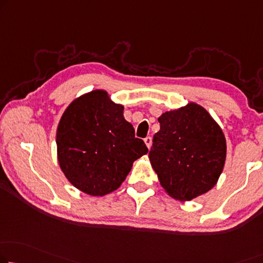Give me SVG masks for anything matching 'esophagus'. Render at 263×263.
I'll use <instances>...</instances> for the list:
<instances>
[{"label":"esophagus","mask_w":263,"mask_h":263,"mask_svg":"<svg viewBox=\"0 0 263 263\" xmlns=\"http://www.w3.org/2000/svg\"><path fill=\"white\" fill-rule=\"evenodd\" d=\"M144 143L147 146V148H150L151 147V144H152V138H151V137H146V138L144 139Z\"/></svg>","instance_id":"1"}]
</instances>
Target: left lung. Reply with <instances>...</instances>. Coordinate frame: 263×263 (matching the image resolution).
<instances>
[{
	"mask_svg": "<svg viewBox=\"0 0 263 263\" xmlns=\"http://www.w3.org/2000/svg\"><path fill=\"white\" fill-rule=\"evenodd\" d=\"M148 154L160 185L172 198L191 201L216 185L227 158L222 128L206 109L187 103L158 118Z\"/></svg>",
	"mask_w": 263,
	"mask_h": 263,
	"instance_id": "1",
	"label": "left lung"
}]
</instances>
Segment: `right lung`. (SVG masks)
I'll use <instances>...</instances> for the list:
<instances>
[{
	"mask_svg": "<svg viewBox=\"0 0 263 263\" xmlns=\"http://www.w3.org/2000/svg\"><path fill=\"white\" fill-rule=\"evenodd\" d=\"M147 151L125 120L123 105L105 89L76 98L59 121V165L69 183L87 195L105 196L118 189L133 162Z\"/></svg>",
	"mask_w": 263,
	"mask_h": 263,
	"instance_id": "obj_1",
	"label": "right lung"
}]
</instances>
